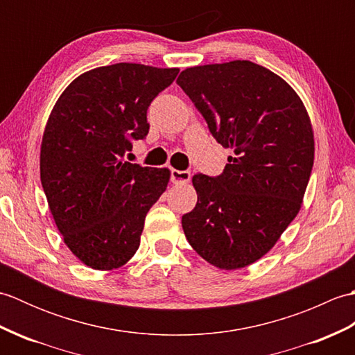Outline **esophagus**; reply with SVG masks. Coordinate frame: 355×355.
<instances>
[{"instance_id": "1", "label": "esophagus", "mask_w": 355, "mask_h": 355, "mask_svg": "<svg viewBox=\"0 0 355 355\" xmlns=\"http://www.w3.org/2000/svg\"><path fill=\"white\" fill-rule=\"evenodd\" d=\"M191 180V172L189 171H177V169H172L171 172V182L173 184H184V183H189Z\"/></svg>"}]
</instances>
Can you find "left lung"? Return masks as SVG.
Wrapping results in <instances>:
<instances>
[{
  "mask_svg": "<svg viewBox=\"0 0 355 355\" xmlns=\"http://www.w3.org/2000/svg\"><path fill=\"white\" fill-rule=\"evenodd\" d=\"M177 84L233 153L221 175H193L198 201L182 218L184 235L212 266L247 267L302 206L314 162L310 116L282 78L250 61L191 67Z\"/></svg>",
  "mask_w": 355,
  "mask_h": 355,
  "instance_id": "obj_1",
  "label": "left lung"
}]
</instances>
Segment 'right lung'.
Masks as SVG:
<instances>
[{
	"mask_svg": "<svg viewBox=\"0 0 355 355\" xmlns=\"http://www.w3.org/2000/svg\"><path fill=\"white\" fill-rule=\"evenodd\" d=\"M178 69L120 62L89 70L64 89L41 143V183L64 243L87 267L125 266L169 169L123 160L149 131L148 107Z\"/></svg>",
	"mask_w": 355,
	"mask_h": 355,
	"instance_id": "right-lung-1",
	"label": "right lung"
}]
</instances>
